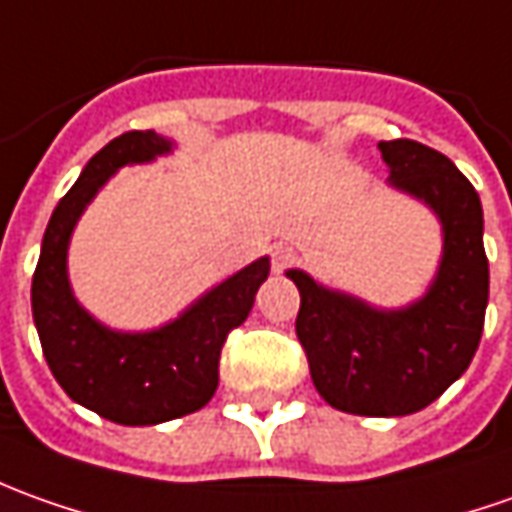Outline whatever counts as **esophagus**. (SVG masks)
Instances as JSON below:
<instances>
[{
  "instance_id": "obj_1",
  "label": "esophagus",
  "mask_w": 512,
  "mask_h": 512,
  "mask_svg": "<svg viewBox=\"0 0 512 512\" xmlns=\"http://www.w3.org/2000/svg\"><path fill=\"white\" fill-rule=\"evenodd\" d=\"M294 260H297V252H294L291 246H274V255H271V266H274V271H285Z\"/></svg>"
}]
</instances>
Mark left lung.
<instances>
[{
  "mask_svg": "<svg viewBox=\"0 0 512 512\" xmlns=\"http://www.w3.org/2000/svg\"><path fill=\"white\" fill-rule=\"evenodd\" d=\"M389 184L420 198L443 224V257L429 291L387 311L319 285L305 271L288 277L300 288L297 336L316 392L364 417H401L437 401L474 358L488 308V257L482 201L457 165L415 139L378 142Z\"/></svg>",
  "mask_w": 512,
  "mask_h": 512,
  "instance_id": "8db88e82",
  "label": "left lung"
}]
</instances>
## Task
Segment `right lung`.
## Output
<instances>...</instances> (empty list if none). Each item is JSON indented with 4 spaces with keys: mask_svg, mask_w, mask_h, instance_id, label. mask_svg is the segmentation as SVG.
Listing matches in <instances>:
<instances>
[{
    "mask_svg": "<svg viewBox=\"0 0 512 512\" xmlns=\"http://www.w3.org/2000/svg\"><path fill=\"white\" fill-rule=\"evenodd\" d=\"M170 148L173 142L156 131H125L100 148L52 212L33 274V319L55 381L72 401L120 426H156L207 406L229 330L249 316L269 277V257H260L173 322L145 333L106 328L78 305L66 249L81 212L123 165L151 162Z\"/></svg>",
    "mask_w": 512,
    "mask_h": 512,
    "instance_id": "add662e5",
    "label": "right lung"
}]
</instances>
